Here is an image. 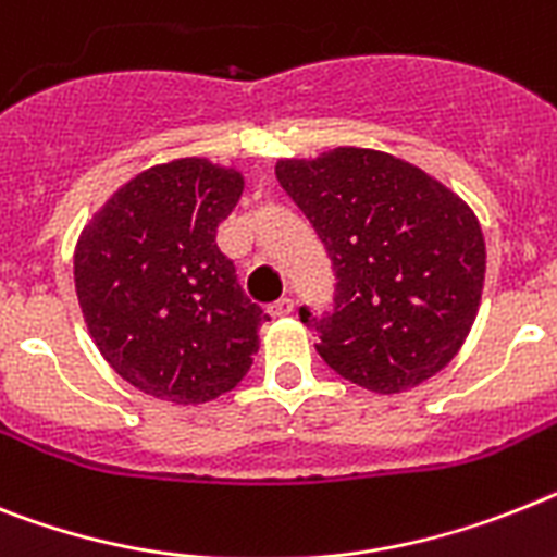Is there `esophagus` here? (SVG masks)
<instances>
[{"label": "esophagus", "mask_w": 557, "mask_h": 557, "mask_svg": "<svg viewBox=\"0 0 557 557\" xmlns=\"http://www.w3.org/2000/svg\"><path fill=\"white\" fill-rule=\"evenodd\" d=\"M294 311V300L292 297H283V300H277V302H271L269 306V314L271 317H288Z\"/></svg>", "instance_id": "1"}]
</instances>
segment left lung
Returning a JSON list of instances; mask_svg holds the SVG:
<instances>
[{"instance_id": "1", "label": "left lung", "mask_w": 557, "mask_h": 557, "mask_svg": "<svg viewBox=\"0 0 557 557\" xmlns=\"http://www.w3.org/2000/svg\"><path fill=\"white\" fill-rule=\"evenodd\" d=\"M277 181L334 269L331 311L300 306L325 366L376 394L442 371L470 334L487 263L465 200L413 163L357 147L280 161Z\"/></svg>"}]
</instances>
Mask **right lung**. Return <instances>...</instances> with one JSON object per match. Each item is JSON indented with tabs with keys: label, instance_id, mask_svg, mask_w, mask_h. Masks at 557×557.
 Instances as JSON below:
<instances>
[{
	"label": "right lung",
	"instance_id": "right-lung-1",
	"mask_svg": "<svg viewBox=\"0 0 557 557\" xmlns=\"http://www.w3.org/2000/svg\"><path fill=\"white\" fill-rule=\"evenodd\" d=\"M243 177L203 158L135 175L82 232L76 294L121 380L175 405L226 394L249 373L269 320L218 249Z\"/></svg>",
	"mask_w": 557,
	"mask_h": 557
}]
</instances>
